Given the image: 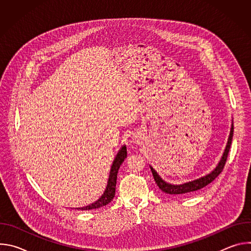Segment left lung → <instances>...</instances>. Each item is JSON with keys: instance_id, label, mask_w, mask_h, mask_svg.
<instances>
[{"instance_id": "1", "label": "left lung", "mask_w": 251, "mask_h": 251, "mask_svg": "<svg viewBox=\"0 0 251 251\" xmlns=\"http://www.w3.org/2000/svg\"><path fill=\"white\" fill-rule=\"evenodd\" d=\"M232 136H233V124H231L230 133H229V137H228V140H227V144L226 146L225 152H224L223 157L220 160L218 166L216 167V169H214L212 172H210L209 174H207V175H205V176H203L200 178H197V180H195V181L184 183L182 185L169 184V183L165 182L163 178L158 175V173L150 166L153 176H154V180H155L157 186L159 187V189L162 192H164L166 194H169V195L181 196V195H184V194H190L192 192H196V191L201 190L203 187L207 186L208 184H210L214 180V178H216L223 172V170L225 168V165H226V159H227V155H228V152H229V149H230V145H231Z\"/></svg>"}]
</instances>
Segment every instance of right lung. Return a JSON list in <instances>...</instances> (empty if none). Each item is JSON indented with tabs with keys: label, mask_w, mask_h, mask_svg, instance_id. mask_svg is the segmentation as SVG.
<instances>
[{
	"label": "right lung",
	"mask_w": 251,
	"mask_h": 251,
	"mask_svg": "<svg viewBox=\"0 0 251 251\" xmlns=\"http://www.w3.org/2000/svg\"><path fill=\"white\" fill-rule=\"evenodd\" d=\"M127 157V149L126 146H123L119 152L117 153L113 164L111 166L110 174H109V178L108 182H107L106 189L103 193V195L94 202H92L89 205L82 206V207H76L77 209L81 210H89V209H94V208H99L101 206H104L106 204H108L114 198L115 196V189H116V181H117V173L118 170L121 166V164L124 162L125 158Z\"/></svg>",
	"instance_id": "add662e5"
}]
</instances>
